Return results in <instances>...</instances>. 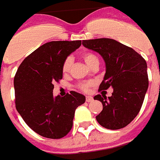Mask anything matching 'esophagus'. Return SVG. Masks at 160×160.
Segmentation results:
<instances>
[{
	"label": "esophagus",
	"mask_w": 160,
	"mask_h": 160,
	"mask_svg": "<svg viewBox=\"0 0 160 160\" xmlns=\"http://www.w3.org/2000/svg\"><path fill=\"white\" fill-rule=\"evenodd\" d=\"M86 101L88 102H92L93 101V98H92V97H91V96H87Z\"/></svg>",
	"instance_id": "1"
}]
</instances>
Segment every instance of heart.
<instances>
[{
	"label": "heart",
	"instance_id": "1",
	"mask_svg": "<svg viewBox=\"0 0 160 160\" xmlns=\"http://www.w3.org/2000/svg\"><path fill=\"white\" fill-rule=\"evenodd\" d=\"M82 58L84 60V62H86V64L88 65V67L92 68L93 66H95L97 64H99V60H98V57L92 53H90V52H86V53H82ZM72 59L71 58H67L64 60V62L62 63V70L63 73H68L69 72L70 68H71V66H72ZM92 85V82H82V83H80L78 85L79 88L82 89L84 92H88L89 88Z\"/></svg>",
	"mask_w": 160,
	"mask_h": 160
}]
</instances>
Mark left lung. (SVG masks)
<instances>
[{"label":"left lung","instance_id":"1","mask_svg":"<svg viewBox=\"0 0 160 160\" xmlns=\"http://www.w3.org/2000/svg\"><path fill=\"white\" fill-rule=\"evenodd\" d=\"M82 45L99 53L106 63L99 90L113 88L111 97H94L103 106L96 119L109 130L123 128L135 119L142 107L149 87L146 61L133 48L115 39L83 40Z\"/></svg>","mask_w":160,"mask_h":160}]
</instances>
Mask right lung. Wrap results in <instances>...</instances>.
I'll return each instance as SVG.
<instances>
[{
    "instance_id": "add662e5",
    "label": "right lung",
    "mask_w": 160,
    "mask_h": 160,
    "mask_svg": "<svg viewBox=\"0 0 160 160\" xmlns=\"http://www.w3.org/2000/svg\"><path fill=\"white\" fill-rule=\"evenodd\" d=\"M82 44L81 40L46 43L24 59L14 78L15 107L34 132L49 139L71 131L77 107L86 98L71 91L53 97V83L62 78V63Z\"/></svg>"
}]
</instances>
